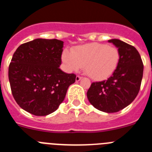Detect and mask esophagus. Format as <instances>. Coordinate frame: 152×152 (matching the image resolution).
Returning a JSON list of instances; mask_svg holds the SVG:
<instances>
[{
    "label": "esophagus",
    "instance_id": "esophagus-1",
    "mask_svg": "<svg viewBox=\"0 0 152 152\" xmlns=\"http://www.w3.org/2000/svg\"><path fill=\"white\" fill-rule=\"evenodd\" d=\"M81 79H82V77H80V76H79V75H77L75 80H76V81H79V80H81Z\"/></svg>",
    "mask_w": 152,
    "mask_h": 152
}]
</instances>
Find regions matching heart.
I'll use <instances>...</instances> for the list:
<instances>
[{
  "mask_svg": "<svg viewBox=\"0 0 152 152\" xmlns=\"http://www.w3.org/2000/svg\"><path fill=\"white\" fill-rule=\"evenodd\" d=\"M119 58L116 47L97 42L75 46L71 52L64 51L61 56L68 71L77 72L84 67L85 73L96 80L110 77L117 68Z\"/></svg>",
  "mask_w": 152,
  "mask_h": 152,
  "instance_id": "heart-1",
  "label": "heart"
}]
</instances>
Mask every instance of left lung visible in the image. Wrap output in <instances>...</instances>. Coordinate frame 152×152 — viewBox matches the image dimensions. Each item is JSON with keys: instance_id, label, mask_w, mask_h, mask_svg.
Here are the masks:
<instances>
[{"instance_id": "1", "label": "left lung", "mask_w": 152, "mask_h": 152, "mask_svg": "<svg viewBox=\"0 0 152 152\" xmlns=\"http://www.w3.org/2000/svg\"><path fill=\"white\" fill-rule=\"evenodd\" d=\"M119 51L118 66L107 80L93 82L87 96L96 109L105 113H116L135 100L140 90L144 65L135 47L119 39L109 40Z\"/></svg>"}]
</instances>
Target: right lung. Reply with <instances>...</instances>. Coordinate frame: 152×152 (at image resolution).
I'll return each mask as SVG.
<instances>
[{
	"label": "right lung",
	"instance_id": "1",
	"mask_svg": "<svg viewBox=\"0 0 152 152\" xmlns=\"http://www.w3.org/2000/svg\"><path fill=\"white\" fill-rule=\"evenodd\" d=\"M62 41L36 39L20 45L12 57L8 77L14 100L26 112L46 116L58 108L75 74L59 68Z\"/></svg>",
	"mask_w": 152,
	"mask_h": 152
}]
</instances>
